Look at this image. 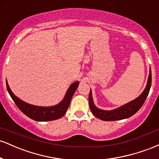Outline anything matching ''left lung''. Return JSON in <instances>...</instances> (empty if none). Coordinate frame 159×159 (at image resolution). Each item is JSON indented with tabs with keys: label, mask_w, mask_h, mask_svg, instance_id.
Returning a JSON list of instances; mask_svg holds the SVG:
<instances>
[{
	"label": "left lung",
	"mask_w": 159,
	"mask_h": 159,
	"mask_svg": "<svg viewBox=\"0 0 159 159\" xmlns=\"http://www.w3.org/2000/svg\"><path fill=\"white\" fill-rule=\"evenodd\" d=\"M151 82H152V75H151V68H149V74L148 80H147V84L143 93L138 98H134L132 101L129 102L117 108L110 111L102 110L95 105L93 100L92 90H90V94H89V105H90L91 112L95 116H96L98 119L104 120V121H115V120H123L130 117L136 112H138V110L143 105L144 102L149 94V90H150Z\"/></svg>",
	"instance_id": "1"
}]
</instances>
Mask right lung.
I'll return each mask as SVG.
<instances>
[{
  "instance_id": "add662e5",
  "label": "right lung",
  "mask_w": 159,
  "mask_h": 159,
  "mask_svg": "<svg viewBox=\"0 0 159 159\" xmlns=\"http://www.w3.org/2000/svg\"><path fill=\"white\" fill-rule=\"evenodd\" d=\"M6 83L9 94L10 95L11 98H12L20 111L30 119L39 122L51 121V120H55L61 118L66 112L69 104H70L71 99L79 84V81H75L69 86L64 97L61 102L58 103L57 105H53V106L43 107L30 105V104L25 102L20 99L12 92L7 80Z\"/></svg>"
}]
</instances>
